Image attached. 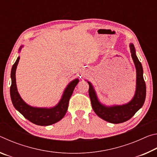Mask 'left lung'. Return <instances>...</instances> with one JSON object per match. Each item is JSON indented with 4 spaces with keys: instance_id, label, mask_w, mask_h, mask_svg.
<instances>
[{
    "instance_id": "1",
    "label": "left lung",
    "mask_w": 157,
    "mask_h": 157,
    "mask_svg": "<svg viewBox=\"0 0 157 157\" xmlns=\"http://www.w3.org/2000/svg\"><path fill=\"white\" fill-rule=\"evenodd\" d=\"M129 48L133 62L136 67V85L134 97L129 102L122 105L112 106H106L102 104L98 100L96 92L92 84L87 81L89 85V94L93 109L100 118L111 123L118 124L129 120L143 107L145 102L146 86L143 78V67L136 55L134 44H130Z\"/></svg>"
}]
</instances>
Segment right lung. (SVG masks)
<instances>
[{
  "label": "right lung",
  "mask_w": 157,
  "mask_h": 157,
  "mask_svg": "<svg viewBox=\"0 0 157 157\" xmlns=\"http://www.w3.org/2000/svg\"><path fill=\"white\" fill-rule=\"evenodd\" d=\"M23 47V46H21L18 51L20 52ZM19 59L20 57H18L11 71L12 84L10 86V96L14 108L29 121L37 125H50L62 120L67 111L69 100L76 85L78 84L79 79H73L67 85L63 93L62 98L55 107L50 108L32 107L21 98L17 90L16 83V71Z\"/></svg>",
  "instance_id": "1"
}]
</instances>
